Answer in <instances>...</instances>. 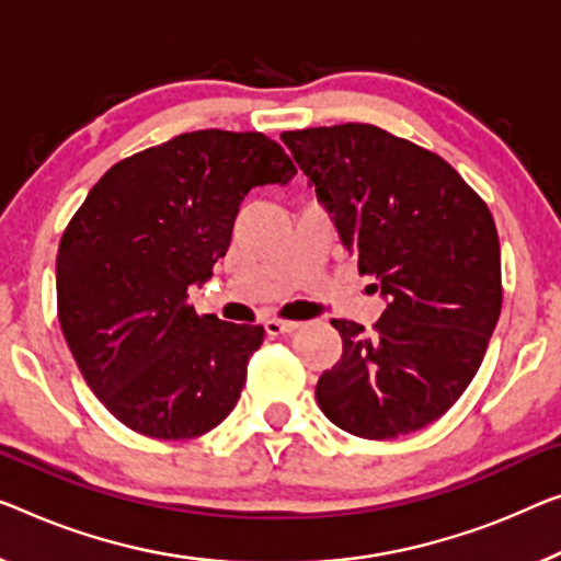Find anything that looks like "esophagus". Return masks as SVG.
<instances>
[{
    "mask_svg": "<svg viewBox=\"0 0 561 561\" xmlns=\"http://www.w3.org/2000/svg\"><path fill=\"white\" fill-rule=\"evenodd\" d=\"M266 334L277 337V334H291L295 330H299V322H289V320H266L264 322Z\"/></svg>",
    "mask_w": 561,
    "mask_h": 561,
    "instance_id": "obj_1",
    "label": "esophagus"
}]
</instances>
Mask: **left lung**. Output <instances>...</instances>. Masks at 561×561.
<instances>
[{
  "instance_id": "8db88e82",
  "label": "left lung",
  "mask_w": 561,
  "mask_h": 561,
  "mask_svg": "<svg viewBox=\"0 0 561 561\" xmlns=\"http://www.w3.org/2000/svg\"><path fill=\"white\" fill-rule=\"evenodd\" d=\"M282 140L388 299L373 330L332 320L342 357L317 382V403L357 438L421 431L463 396L499 322L494 216L448 161L378 125L284 130Z\"/></svg>"
}]
</instances>
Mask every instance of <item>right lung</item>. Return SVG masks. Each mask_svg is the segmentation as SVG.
Wrapping results in <instances>:
<instances>
[{"instance_id": "obj_1", "label": "right lung", "mask_w": 561, "mask_h": 561, "mask_svg": "<svg viewBox=\"0 0 561 561\" xmlns=\"http://www.w3.org/2000/svg\"><path fill=\"white\" fill-rule=\"evenodd\" d=\"M295 173L264 133H181L107 169L75 211L57 320L90 390L130 431L196 438L233 411L264 328L196 314L188 287L227 254L249 191Z\"/></svg>"}]
</instances>
